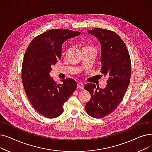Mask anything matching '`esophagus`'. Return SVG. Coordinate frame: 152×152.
Returning a JSON list of instances; mask_svg holds the SVG:
<instances>
[{"instance_id": "esophagus-1", "label": "esophagus", "mask_w": 152, "mask_h": 152, "mask_svg": "<svg viewBox=\"0 0 152 152\" xmlns=\"http://www.w3.org/2000/svg\"><path fill=\"white\" fill-rule=\"evenodd\" d=\"M77 88L83 89H84V84H83V83H79L77 84Z\"/></svg>"}]
</instances>
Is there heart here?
<instances>
[{
	"instance_id": "obj_1",
	"label": "heart",
	"mask_w": 152,
	"mask_h": 152,
	"mask_svg": "<svg viewBox=\"0 0 152 152\" xmlns=\"http://www.w3.org/2000/svg\"><path fill=\"white\" fill-rule=\"evenodd\" d=\"M90 47H85V48H89Z\"/></svg>"
}]
</instances>
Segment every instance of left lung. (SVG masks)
<instances>
[{
    "mask_svg": "<svg viewBox=\"0 0 152 152\" xmlns=\"http://www.w3.org/2000/svg\"><path fill=\"white\" fill-rule=\"evenodd\" d=\"M101 43V72L108 77L104 89L89 83L84 88L91 94L86 113L94 118H102L117 108L129 85L131 63L126 45L115 32L96 28L88 31Z\"/></svg>",
    "mask_w": 152,
    "mask_h": 152,
    "instance_id": "8db88e82",
    "label": "left lung"
}]
</instances>
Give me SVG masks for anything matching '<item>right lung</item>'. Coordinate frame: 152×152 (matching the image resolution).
Returning a JSON list of instances; mask_svg holds the SVG:
<instances>
[{
    "mask_svg": "<svg viewBox=\"0 0 152 152\" xmlns=\"http://www.w3.org/2000/svg\"><path fill=\"white\" fill-rule=\"evenodd\" d=\"M81 34L68 29L50 30L33 39L25 52L22 83L32 106L45 117L60 116L64 103L77 88L76 82L71 78L56 84L50 73L52 66L61 59L63 43Z\"/></svg>",
    "mask_w": 152,
    "mask_h": 152,
    "instance_id": "add662e5",
    "label": "right lung"
}]
</instances>
